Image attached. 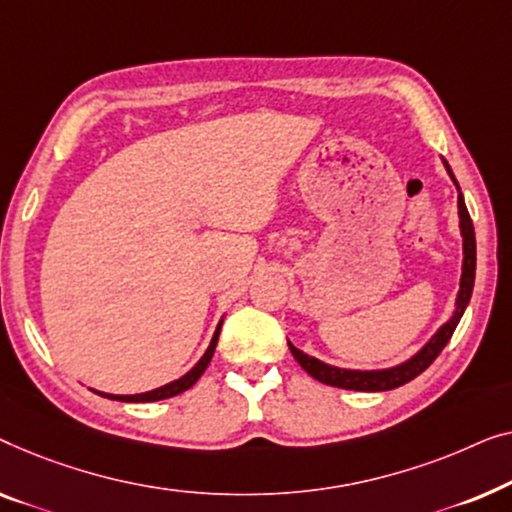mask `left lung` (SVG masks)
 <instances>
[{
    "label": "left lung",
    "instance_id": "1",
    "mask_svg": "<svg viewBox=\"0 0 512 512\" xmlns=\"http://www.w3.org/2000/svg\"><path fill=\"white\" fill-rule=\"evenodd\" d=\"M445 167H448V164H445ZM448 171H450V167H448ZM450 176H452V171H450ZM452 181H455V176H452ZM455 185H457V181H455ZM457 190H459V185H457ZM457 204H459V227H462V236H464V266H462V283H459L455 315H452V318L445 322L441 329H438V334L431 338V341L424 345V348L417 352L413 359H408L406 364L394 366V369H385V371L336 369V366L322 364L320 359L308 357L301 350L294 348L292 343H287L290 345L294 359H297V362L301 364V369H304L308 376H313L315 380H320V383H325V385L341 387V390L385 392V390H394V387L410 383V380L420 376V373L427 369V366L434 362L438 355H441V350L448 345L450 336L455 334V329L459 325V320H462L466 306H469V299L473 292V280H475V232H473L471 215H469V211H466L462 192H459Z\"/></svg>",
    "mask_w": 512,
    "mask_h": 512
}]
</instances>
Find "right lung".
<instances>
[{
	"mask_svg": "<svg viewBox=\"0 0 512 512\" xmlns=\"http://www.w3.org/2000/svg\"><path fill=\"white\" fill-rule=\"evenodd\" d=\"M220 327H222V322L218 325V329H215L213 341H211V345H208V350L204 352V357H201L199 362H197V366H194L192 371H187L183 378L174 380V383H169V385H164V387H157V390L146 392V394H129V397H120V394H102V392H97V394H102V397H109V399H115V401H136V403H139V401H160V399H169V397H176V394H181V392H185V390H190V387L201 378V373L206 371L208 362H211V357H213V352H215V345H218Z\"/></svg>",
	"mask_w": 512,
	"mask_h": 512,
	"instance_id": "right-lung-1",
	"label": "right lung"
}]
</instances>
